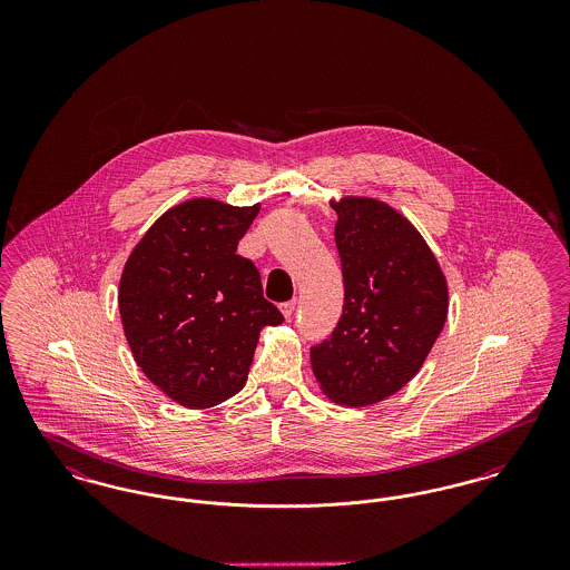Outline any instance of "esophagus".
I'll use <instances>...</instances> for the list:
<instances>
[{
	"mask_svg": "<svg viewBox=\"0 0 570 570\" xmlns=\"http://www.w3.org/2000/svg\"><path fill=\"white\" fill-rule=\"evenodd\" d=\"M295 307H297V301H295V298H293V301H286V303H282V305H279V309H282V314H284L286 318H293Z\"/></svg>",
	"mask_w": 570,
	"mask_h": 570,
	"instance_id": "obj_1",
	"label": "esophagus"
}]
</instances>
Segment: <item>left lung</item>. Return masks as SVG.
Masks as SVG:
<instances>
[{
	"mask_svg": "<svg viewBox=\"0 0 570 570\" xmlns=\"http://www.w3.org/2000/svg\"><path fill=\"white\" fill-rule=\"evenodd\" d=\"M333 209L344 307L309 358L333 402L367 406L421 370L446 321L449 291L432 249L402 214L374 198H344Z\"/></svg>",
	"mask_w": 570,
	"mask_h": 570,
	"instance_id": "1",
	"label": "left lung"
}]
</instances>
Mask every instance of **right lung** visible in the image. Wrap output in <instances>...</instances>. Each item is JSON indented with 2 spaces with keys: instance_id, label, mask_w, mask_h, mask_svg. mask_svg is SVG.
I'll use <instances>...</instances> for the list:
<instances>
[{
  "instance_id": "obj_1",
  "label": "right lung",
  "mask_w": 570,
  "mask_h": 570,
  "mask_svg": "<svg viewBox=\"0 0 570 570\" xmlns=\"http://www.w3.org/2000/svg\"><path fill=\"white\" fill-rule=\"evenodd\" d=\"M261 205L194 198L138 242L119 282V314L138 367L186 407L244 389L261 328L284 323L261 273L237 254Z\"/></svg>"
}]
</instances>
